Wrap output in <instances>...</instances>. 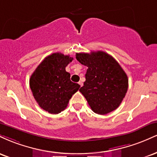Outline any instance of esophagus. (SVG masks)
<instances>
[{
  "instance_id": "obj_1",
  "label": "esophagus",
  "mask_w": 157,
  "mask_h": 157,
  "mask_svg": "<svg viewBox=\"0 0 157 157\" xmlns=\"http://www.w3.org/2000/svg\"><path fill=\"white\" fill-rule=\"evenodd\" d=\"M78 83H79V85H80V86H82V81H80V82H79Z\"/></svg>"
}]
</instances>
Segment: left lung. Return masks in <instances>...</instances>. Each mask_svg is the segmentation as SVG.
<instances>
[{"instance_id": "left-lung-1", "label": "left lung", "mask_w": 157, "mask_h": 157, "mask_svg": "<svg viewBox=\"0 0 157 157\" xmlns=\"http://www.w3.org/2000/svg\"><path fill=\"white\" fill-rule=\"evenodd\" d=\"M77 60L87 66L80 91L94 113L107 114L120 106L128 87V79L114 58L102 51L79 53Z\"/></svg>"}]
</instances>
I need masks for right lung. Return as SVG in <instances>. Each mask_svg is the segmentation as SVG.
Here are the masks:
<instances>
[{
  "mask_svg": "<svg viewBox=\"0 0 157 157\" xmlns=\"http://www.w3.org/2000/svg\"><path fill=\"white\" fill-rule=\"evenodd\" d=\"M73 57L53 53L46 57L31 75L30 89L40 107L57 114L67 107L68 101L80 86L70 80L66 67Z\"/></svg>",
  "mask_w": 157,
  "mask_h": 157,
  "instance_id": "1",
  "label": "right lung"
}]
</instances>
